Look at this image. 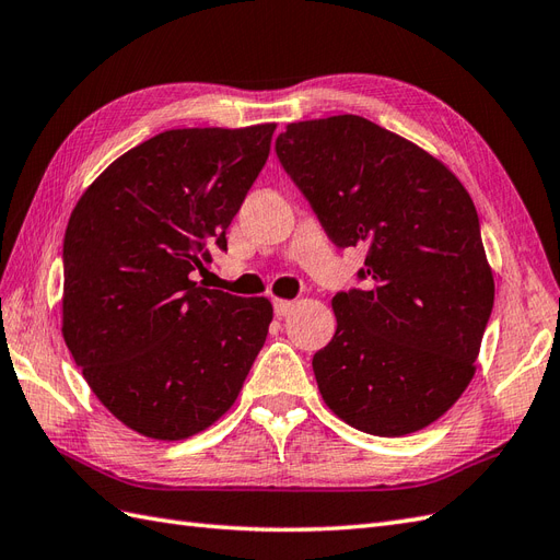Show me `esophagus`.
Returning <instances> with one entry per match:
<instances>
[{"mask_svg":"<svg viewBox=\"0 0 560 560\" xmlns=\"http://www.w3.org/2000/svg\"><path fill=\"white\" fill-rule=\"evenodd\" d=\"M293 310H295V303H291V300H275L277 317H285V314H291Z\"/></svg>","mask_w":560,"mask_h":560,"instance_id":"esophagus-1","label":"esophagus"}]
</instances>
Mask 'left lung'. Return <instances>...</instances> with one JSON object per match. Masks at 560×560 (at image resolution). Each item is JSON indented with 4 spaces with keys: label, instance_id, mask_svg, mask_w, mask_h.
I'll list each match as a JSON object with an SVG mask.
<instances>
[{
    "label": "left lung",
    "instance_id": "left-lung-1",
    "mask_svg": "<svg viewBox=\"0 0 560 560\" xmlns=\"http://www.w3.org/2000/svg\"><path fill=\"white\" fill-rule=\"evenodd\" d=\"M277 155L336 246L369 250L312 360L326 407L369 435L423 430L476 376L494 305L476 206L433 153L350 113L285 125Z\"/></svg>",
    "mask_w": 560,
    "mask_h": 560
}]
</instances>
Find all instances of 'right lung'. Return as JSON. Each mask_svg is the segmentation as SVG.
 Listing matches in <instances>:
<instances>
[{"mask_svg":"<svg viewBox=\"0 0 560 560\" xmlns=\"http://www.w3.org/2000/svg\"><path fill=\"white\" fill-rule=\"evenodd\" d=\"M277 122L184 127L116 158L63 238L61 334L92 393L151 440L203 433L234 407L275 310L206 289L194 271L269 155Z\"/></svg>","mask_w":560,"mask_h":560,"instance_id":"add662e5","label":"right lung"}]
</instances>
